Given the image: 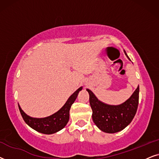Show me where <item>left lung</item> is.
Listing matches in <instances>:
<instances>
[{
    "label": "left lung",
    "mask_w": 159,
    "mask_h": 159,
    "mask_svg": "<svg viewBox=\"0 0 159 159\" xmlns=\"http://www.w3.org/2000/svg\"><path fill=\"white\" fill-rule=\"evenodd\" d=\"M124 53L129 60L125 51ZM89 94L93 121L99 129L106 133H116L126 128L136 114L139 103V86L127 100L118 105H107L99 101L94 93L86 89Z\"/></svg>",
    "instance_id": "1"
}]
</instances>
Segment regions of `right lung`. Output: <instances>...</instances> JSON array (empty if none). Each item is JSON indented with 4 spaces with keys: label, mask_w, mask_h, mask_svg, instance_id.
<instances>
[{
    "label": "right lung",
    "mask_w": 159,
    "mask_h": 159,
    "mask_svg": "<svg viewBox=\"0 0 159 159\" xmlns=\"http://www.w3.org/2000/svg\"><path fill=\"white\" fill-rule=\"evenodd\" d=\"M81 90H82V86L78 89L69 97L62 108L59 110L57 112H56L53 115L48 116V117L41 118H33L27 116L22 111L20 105H18L19 109H20V113L25 122L32 129L40 133H42V134H54V133H56L62 129L66 126L70 118V109L71 105L73 104V102L77 98L78 93Z\"/></svg>",
    "instance_id": "obj_1"
}]
</instances>
